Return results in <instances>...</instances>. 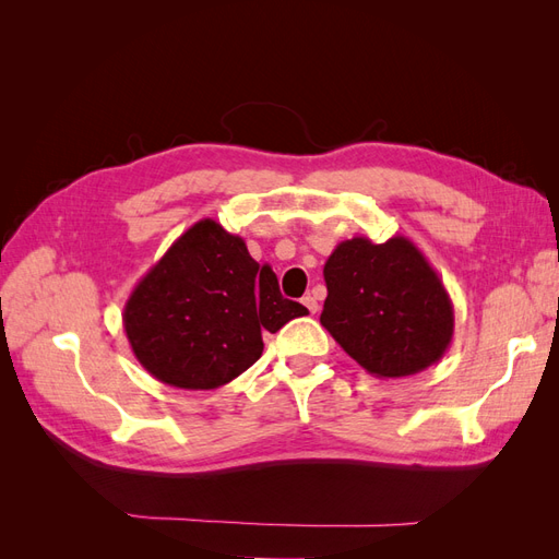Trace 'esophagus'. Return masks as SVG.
<instances>
[{"instance_id":"34e87169","label":"esophagus","mask_w":559,"mask_h":559,"mask_svg":"<svg viewBox=\"0 0 559 559\" xmlns=\"http://www.w3.org/2000/svg\"><path fill=\"white\" fill-rule=\"evenodd\" d=\"M302 306H306L308 310H310V314H317V310H319V302H317V298L314 296H302Z\"/></svg>"}]
</instances>
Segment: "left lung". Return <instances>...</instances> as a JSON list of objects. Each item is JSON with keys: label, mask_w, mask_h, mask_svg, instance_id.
I'll use <instances>...</instances> for the list:
<instances>
[{"label": "left lung", "mask_w": 559, "mask_h": 559, "mask_svg": "<svg viewBox=\"0 0 559 559\" xmlns=\"http://www.w3.org/2000/svg\"><path fill=\"white\" fill-rule=\"evenodd\" d=\"M319 321L376 378H405L441 361L454 312L441 277L408 238H352L324 265Z\"/></svg>", "instance_id": "left-lung-1"}]
</instances>
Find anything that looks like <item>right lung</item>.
Segmentation results:
<instances>
[{
    "instance_id": "add662e5",
    "label": "right lung",
    "mask_w": 559,
    "mask_h": 559,
    "mask_svg": "<svg viewBox=\"0 0 559 559\" xmlns=\"http://www.w3.org/2000/svg\"><path fill=\"white\" fill-rule=\"evenodd\" d=\"M308 308L280 294L270 265L214 218L186 230L134 286L123 329L138 361L179 389H216L257 364L263 331Z\"/></svg>"
}]
</instances>
